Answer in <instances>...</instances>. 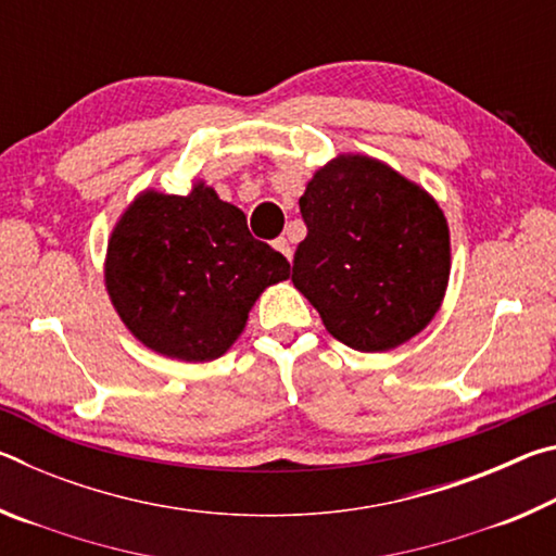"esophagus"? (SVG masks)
Here are the masks:
<instances>
[{"label": "esophagus", "mask_w": 556, "mask_h": 556, "mask_svg": "<svg viewBox=\"0 0 556 556\" xmlns=\"http://www.w3.org/2000/svg\"><path fill=\"white\" fill-rule=\"evenodd\" d=\"M275 250L281 252V255H285L289 262H291V255H294V250H291V244H289L287 238H277L275 240Z\"/></svg>", "instance_id": "obj_1"}]
</instances>
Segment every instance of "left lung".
Masks as SVG:
<instances>
[{"label":"left lung","mask_w":556,"mask_h":556,"mask_svg":"<svg viewBox=\"0 0 556 556\" xmlns=\"http://www.w3.org/2000/svg\"><path fill=\"white\" fill-rule=\"evenodd\" d=\"M299 208L308 232L291 281L336 341L384 353L425 331L451 271L446 215L425 188L380 159L338 154Z\"/></svg>","instance_id":"1"}]
</instances>
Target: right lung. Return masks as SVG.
I'll return each instance as SVG.
<instances>
[{
	"instance_id": "add662e5",
	"label": "right lung",
	"mask_w": 556,
	"mask_h": 556,
	"mask_svg": "<svg viewBox=\"0 0 556 556\" xmlns=\"http://www.w3.org/2000/svg\"><path fill=\"white\" fill-rule=\"evenodd\" d=\"M281 279L287 257L252 238L244 213L205 181L188 195L147 188L108 240L112 306L139 343L174 361L220 357L262 291Z\"/></svg>"
}]
</instances>
